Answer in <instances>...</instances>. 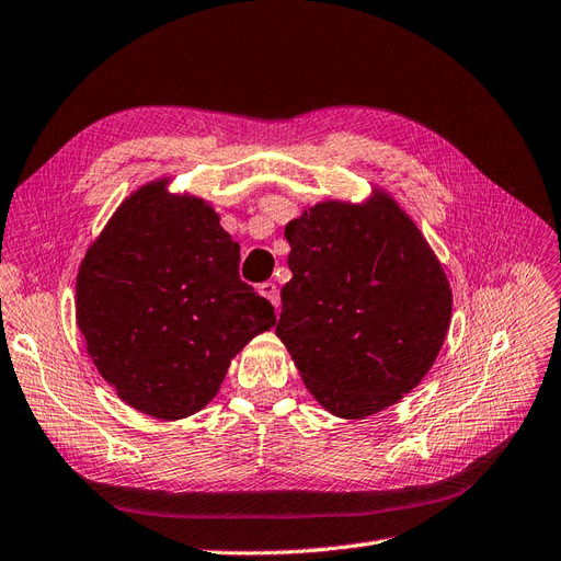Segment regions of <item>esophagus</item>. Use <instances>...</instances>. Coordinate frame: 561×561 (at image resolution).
<instances>
[{"instance_id": "obj_1", "label": "esophagus", "mask_w": 561, "mask_h": 561, "mask_svg": "<svg viewBox=\"0 0 561 561\" xmlns=\"http://www.w3.org/2000/svg\"><path fill=\"white\" fill-rule=\"evenodd\" d=\"M260 295L264 297V299H268L271 304H274V307L278 309V301H280V293H278V287L274 285V283H262L260 285Z\"/></svg>"}]
</instances>
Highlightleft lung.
Returning a JSON list of instances; mask_svg holds the SVG:
<instances>
[{"label": "left lung", "mask_w": 561, "mask_h": 561, "mask_svg": "<svg viewBox=\"0 0 561 561\" xmlns=\"http://www.w3.org/2000/svg\"><path fill=\"white\" fill-rule=\"evenodd\" d=\"M290 283L276 334L309 393L339 419L400 402L433 367L451 322V287L400 203L320 201L285 227Z\"/></svg>", "instance_id": "8db88e82"}]
</instances>
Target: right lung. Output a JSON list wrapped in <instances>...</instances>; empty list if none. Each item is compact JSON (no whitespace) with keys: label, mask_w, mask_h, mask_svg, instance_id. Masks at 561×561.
<instances>
[{"label":"right lung","mask_w":561,"mask_h":561,"mask_svg":"<svg viewBox=\"0 0 561 561\" xmlns=\"http://www.w3.org/2000/svg\"><path fill=\"white\" fill-rule=\"evenodd\" d=\"M142 184L114 210L77 274V325L93 365L133 410L175 421L203 410L236 353L276 325L239 278L241 245L208 201Z\"/></svg>","instance_id":"1"}]
</instances>
